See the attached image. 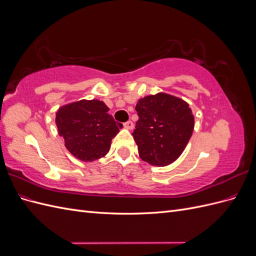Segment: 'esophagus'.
I'll return each mask as SVG.
<instances>
[{
	"label": "esophagus",
	"mask_w": 256,
	"mask_h": 256,
	"mask_svg": "<svg viewBox=\"0 0 256 256\" xmlns=\"http://www.w3.org/2000/svg\"><path fill=\"white\" fill-rule=\"evenodd\" d=\"M124 127H125L126 129H128V130H131L134 128V122H131V120H128V122H124Z\"/></svg>",
	"instance_id": "esophagus-1"
}]
</instances>
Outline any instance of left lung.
Segmentation results:
<instances>
[{"instance_id":"1","label":"left lung","mask_w":256,"mask_h":256,"mask_svg":"<svg viewBox=\"0 0 256 256\" xmlns=\"http://www.w3.org/2000/svg\"><path fill=\"white\" fill-rule=\"evenodd\" d=\"M138 120L132 136L143 161L154 166L171 164L184 152L194 128V118L182 99L159 92L136 106Z\"/></svg>"}]
</instances>
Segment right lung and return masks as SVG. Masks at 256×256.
<instances>
[{
	"mask_svg": "<svg viewBox=\"0 0 256 256\" xmlns=\"http://www.w3.org/2000/svg\"><path fill=\"white\" fill-rule=\"evenodd\" d=\"M108 111L109 108L99 100H80L60 108L56 118L58 134L72 156L90 162L110 150L122 125Z\"/></svg>",
	"mask_w": 256,
	"mask_h": 256,
	"instance_id": "1",
	"label": "right lung"
}]
</instances>
